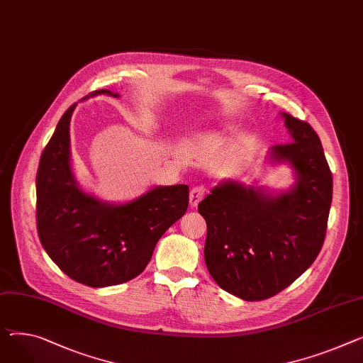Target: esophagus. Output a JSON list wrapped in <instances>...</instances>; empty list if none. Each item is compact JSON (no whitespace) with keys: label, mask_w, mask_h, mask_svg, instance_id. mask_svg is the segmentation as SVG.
<instances>
[{"label":"esophagus","mask_w":363,"mask_h":363,"mask_svg":"<svg viewBox=\"0 0 363 363\" xmlns=\"http://www.w3.org/2000/svg\"><path fill=\"white\" fill-rule=\"evenodd\" d=\"M204 194H206V188L203 185H197V186L192 188L191 192H189V204H191V207H197L199 203L203 200Z\"/></svg>","instance_id":"34e87169"}]
</instances>
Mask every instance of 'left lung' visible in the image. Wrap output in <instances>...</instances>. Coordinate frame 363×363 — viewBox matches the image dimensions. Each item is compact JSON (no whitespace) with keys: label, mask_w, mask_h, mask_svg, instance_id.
Here are the masks:
<instances>
[{"label":"left lung","mask_w":363,"mask_h":363,"mask_svg":"<svg viewBox=\"0 0 363 363\" xmlns=\"http://www.w3.org/2000/svg\"><path fill=\"white\" fill-rule=\"evenodd\" d=\"M283 116L292 141L273 146L270 159L294 166L295 186L269 196L228 181L199 204L207 223V270L223 291L244 301L269 299L292 284L325 239L333 175L320 137L305 121Z\"/></svg>","instance_id":"obj_1"}]
</instances>
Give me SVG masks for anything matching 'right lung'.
Listing matches in <instances>:
<instances>
[{"instance_id": "1", "label": "right lung", "mask_w": 363, "mask_h": 363, "mask_svg": "<svg viewBox=\"0 0 363 363\" xmlns=\"http://www.w3.org/2000/svg\"><path fill=\"white\" fill-rule=\"evenodd\" d=\"M118 93L106 89L94 94ZM61 116L36 175V226L46 254L72 280L90 287L125 283L144 272L157 240L185 214L188 185L156 186L112 206L84 194L69 167V119Z\"/></svg>"}]
</instances>
